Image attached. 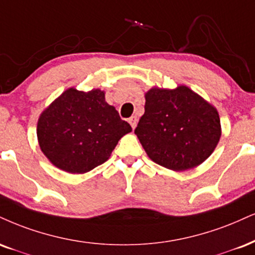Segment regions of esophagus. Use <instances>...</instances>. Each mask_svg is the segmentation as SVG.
Returning <instances> with one entry per match:
<instances>
[{
	"instance_id": "esophagus-1",
	"label": "esophagus",
	"mask_w": 255,
	"mask_h": 255,
	"mask_svg": "<svg viewBox=\"0 0 255 255\" xmlns=\"http://www.w3.org/2000/svg\"><path fill=\"white\" fill-rule=\"evenodd\" d=\"M128 122H129L130 124V126H131V128H135L136 127V124H137V118L136 116H131V118H129L128 119Z\"/></svg>"
}]
</instances>
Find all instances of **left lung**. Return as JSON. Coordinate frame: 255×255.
<instances>
[{"label": "left lung", "mask_w": 255, "mask_h": 255, "mask_svg": "<svg viewBox=\"0 0 255 255\" xmlns=\"http://www.w3.org/2000/svg\"><path fill=\"white\" fill-rule=\"evenodd\" d=\"M145 114L134 130L147 155L161 166L185 171L214 152L221 137L217 110L180 85L153 88L145 95Z\"/></svg>", "instance_id": "8db88e82"}]
</instances>
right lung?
<instances>
[{
	"mask_svg": "<svg viewBox=\"0 0 255 255\" xmlns=\"http://www.w3.org/2000/svg\"><path fill=\"white\" fill-rule=\"evenodd\" d=\"M131 130L100 89H67L38 121L39 145L54 166L85 173L107 161L119 140Z\"/></svg>",
	"mask_w": 255,
	"mask_h": 255,
	"instance_id": "add662e5",
	"label": "right lung"
}]
</instances>
